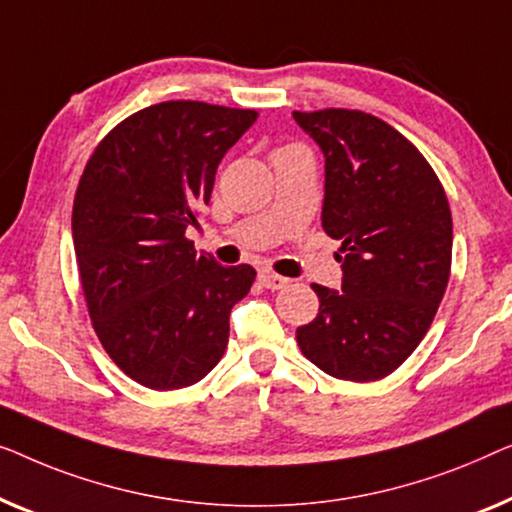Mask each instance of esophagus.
Segmentation results:
<instances>
[{
    "instance_id": "esophagus-1",
    "label": "esophagus",
    "mask_w": 512,
    "mask_h": 512,
    "mask_svg": "<svg viewBox=\"0 0 512 512\" xmlns=\"http://www.w3.org/2000/svg\"><path fill=\"white\" fill-rule=\"evenodd\" d=\"M259 280H262V285L266 287V290H283V287L290 283L285 276H278V273H273V271H262L259 273Z\"/></svg>"
}]
</instances>
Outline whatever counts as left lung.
<instances>
[{
    "label": "left lung",
    "instance_id": "1",
    "mask_svg": "<svg viewBox=\"0 0 512 512\" xmlns=\"http://www.w3.org/2000/svg\"><path fill=\"white\" fill-rule=\"evenodd\" d=\"M325 155L322 229L341 241V292L313 285L320 311L297 329L329 376L369 383L406 362L450 278L452 215L434 169L376 115L294 111Z\"/></svg>",
    "mask_w": 512,
    "mask_h": 512
}]
</instances>
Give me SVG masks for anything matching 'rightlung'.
Masks as SVG:
<instances>
[{"label": "right lung", "mask_w": 512, "mask_h": 512, "mask_svg": "<svg viewBox=\"0 0 512 512\" xmlns=\"http://www.w3.org/2000/svg\"><path fill=\"white\" fill-rule=\"evenodd\" d=\"M257 111L162 102L113 127L85 164L71 234L92 327L109 357L150 390L199 383L250 292V264L197 253L185 229Z\"/></svg>", "instance_id": "add662e5"}]
</instances>
